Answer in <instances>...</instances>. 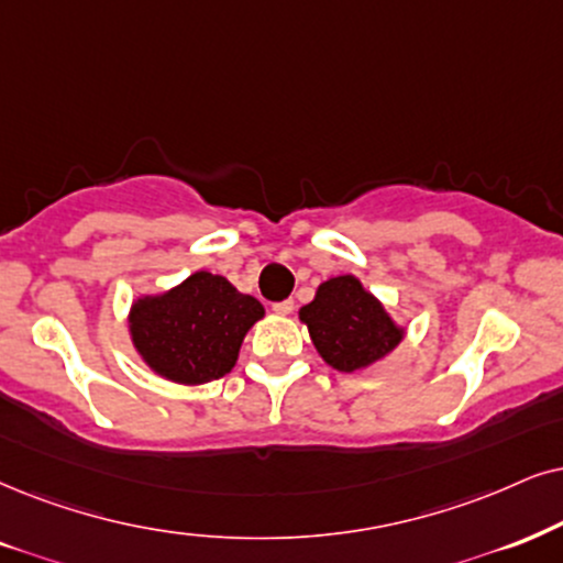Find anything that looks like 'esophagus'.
<instances>
[{
    "instance_id": "esophagus-1",
    "label": "esophagus",
    "mask_w": 563,
    "mask_h": 563,
    "mask_svg": "<svg viewBox=\"0 0 563 563\" xmlns=\"http://www.w3.org/2000/svg\"><path fill=\"white\" fill-rule=\"evenodd\" d=\"M273 311L275 314H290V311H294V301H290V298H286V301H277V303H273Z\"/></svg>"
}]
</instances>
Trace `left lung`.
Listing matches in <instances>:
<instances>
[{"label":"left lung","instance_id":"left-lung-1","mask_svg":"<svg viewBox=\"0 0 563 563\" xmlns=\"http://www.w3.org/2000/svg\"><path fill=\"white\" fill-rule=\"evenodd\" d=\"M298 319L309 327L317 353L338 372H358L400 345L405 330L358 277L338 275L317 288Z\"/></svg>","mask_w":563,"mask_h":563}]
</instances>
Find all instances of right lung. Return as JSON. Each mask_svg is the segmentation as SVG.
<instances>
[{
	"instance_id": "obj_1",
	"label": "right lung",
	"mask_w": 563,
	"mask_h": 563,
	"mask_svg": "<svg viewBox=\"0 0 563 563\" xmlns=\"http://www.w3.org/2000/svg\"><path fill=\"white\" fill-rule=\"evenodd\" d=\"M265 306L239 294L223 275L199 269L176 288L132 303L130 334L140 358L176 384L220 379L236 366L239 347Z\"/></svg>"
}]
</instances>
